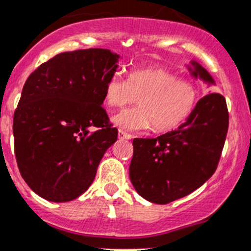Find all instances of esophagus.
Segmentation results:
<instances>
[{"mask_svg":"<svg viewBox=\"0 0 251 251\" xmlns=\"http://www.w3.org/2000/svg\"><path fill=\"white\" fill-rule=\"evenodd\" d=\"M131 133L126 132V131L123 130H119V139H123V140H130L131 139Z\"/></svg>","mask_w":251,"mask_h":251,"instance_id":"1","label":"esophagus"}]
</instances>
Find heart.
Masks as SVG:
<instances>
[{
    "mask_svg": "<svg viewBox=\"0 0 251 251\" xmlns=\"http://www.w3.org/2000/svg\"><path fill=\"white\" fill-rule=\"evenodd\" d=\"M104 102L116 109L132 104L140 106L115 115L116 126L128 131L147 130L168 132L184 123L200 101V89L193 81L179 79L176 73L161 67L132 69L127 80L114 73L102 88Z\"/></svg>",
    "mask_w": 251,
    "mask_h": 251,
    "instance_id": "b5f03b06",
    "label": "heart"
}]
</instances>
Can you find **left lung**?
Segmentation results:
<instances>
[{
  "instance_id": "8db88e82",
  "label": "left lung",
  "mask_w": 251,
  "mask_h": 251,
  "mask_svg": "<svg viewBox=\"0 0 251 251\" xmlns=\"http://www.w3.org/2000/svg\"><path fill=\"white\" fill-rule=\"evenodd\" d=\"M188 69L194 78L215 84L200 63L192 60ZM228 125L226 99L212 93L177 130L133 140L130 179L137 193L149 202L167 204L200 188L217 170Z\"/></svg>"
}]
</instances>
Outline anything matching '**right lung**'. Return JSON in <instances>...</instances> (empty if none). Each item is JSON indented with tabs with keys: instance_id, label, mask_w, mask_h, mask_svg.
<instances>
[{
	"instance_id": "right-lung-1",
	"label": "right lung",
	"mask_w": 251,
	"mask_h": 251,
	"mask_svg": "<svg viewBox=\"0 0 251 251\" xmlns=\"http://www.w3.org/2000/svg\"><path fill=\"white\" fill-rule=\"evenodd\" d=\"M119 58L101 48L65 51L25 80L13 116L15 154L22 178L44 200L81 196L118 140L101 105L104 83Z\"/></svg>"
}]
</instances>
